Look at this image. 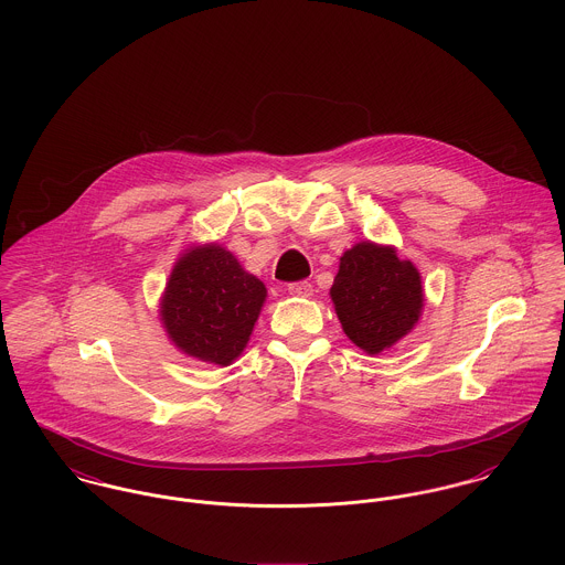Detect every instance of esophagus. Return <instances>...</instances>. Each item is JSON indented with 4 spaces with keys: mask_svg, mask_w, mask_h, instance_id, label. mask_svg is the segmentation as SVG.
<instances>
[{
    "mask_svg": "<svg viewBox=\"0 0 565 565\" xmlns=\"http://www.w3.org/2000/svg\"><path fill=\"white\" fill-rule=\"evenodd\" d=\"M288 292L295 297H312V284L310 281H292V284H288Z\"/></svg>",
    "mask_w": 565,
    "mask_h": 565,
    "instance_id": "obj_1",
    "label": "esophagus"
}]
</instances>
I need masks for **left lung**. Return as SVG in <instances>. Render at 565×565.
Returning <instances> with one entry per match:
<instances>
[{"instance_id": "left-lung-1", "label": "left lung", "mask_w": 565, "mask_h": 565, "mask_svg": "<svg viewBox=\"0 0 565 565\" xmlns=\"http://www.w3.org/2000/svg\"><path fill=\"white\" fill-rule=\"evenodd\" d=\"M331 299L351 342L375 355L418 322L420 273L392 247L360 243L340 257Z\"/></svg>"}]
</instances>
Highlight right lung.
<instances>
[{
  "instance_id": "add662e5",
  "label": "right lung",
  "mask_w": 565,
  "mask_h": 565,
  "mask_svg": "<svg viewBox=\"0 0 565 565\" xmlns=\"http://www.w3.org/2000/svg\"><path fill=\"white\" fill-rule=\"evenodd\" d=\"M266 299L264 284L218 245L180 257L162 299V322L184 353L232 364L249 342Z\"/></svg>"
}]
</instances>
